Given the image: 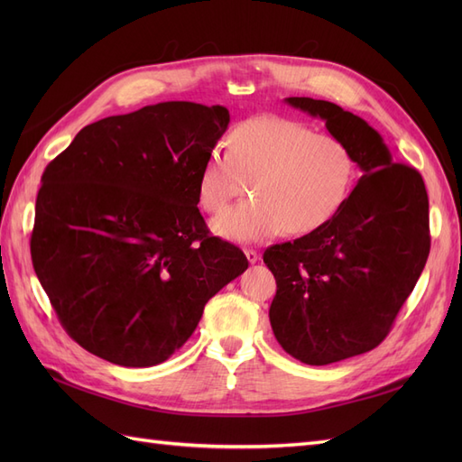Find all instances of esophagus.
<instances>
[{
    "label": "esophagus",
    "instance_id": "34e87169",
    "mask_svg": "<svg viewBox=\"0 0 462 462\" xmlns=\"http://www.w3.org/2000/svg\"><path fill=\"white\" fill-rule=\"evenodd\" d=\"M245 256H246V260H248L250 263H256V262L260 260V254L256 253L254 248H245Z\"/></svg>",
    "mask_w": 462,
    "mask_h": 462
}]
</instances>
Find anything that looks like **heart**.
I'll use <instances>...</instances> for the list:
<instances>
[{
  "label": "heart",
  "instance_id": "obj_1",
  "mask_svg": "<svg viewBox=\"0 0 462 462\" xmlns=\"http://www.w3.org/2000/svg\"><path fill=\"white\" fill-rule=\"evenodd\" d=\"M356 163L341 138L285 117H253L209 150L199 171V202L217 214L248 190L253 199L212 221L223 239L254 243L279 231L309 235L337 216L351 194Z\"/></svg>",
  "mask_w": 462,
  "mask_h": 462
}]
</instances>
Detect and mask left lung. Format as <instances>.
<instances>
[{
  "mask_svg": "<svg viewBox=\"0 0 462 462\" xmlns=\"http://www.w3.org/2000/svg\"><path fill=\"white\" fill-rule=\"evenodd\" d=\"M351 148L358 185L324 227L263 253L277 292L270 324L285 353L326 366L380 345L430 254L422 175L393 163L382 134L337 104L285 97Z\"/></svg>",
  "mask_w": 462,
  "mask_h": 462,
  "instance_id": "obj_1",
  "label": "left lung"
}]
</instances>
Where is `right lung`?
<instances>
[{
    "instance_id": "right-lung-1",
    "label": "right lung",
    "mask_w": 462,
    "mask_h": 462,
    "mask_svg": "<svg viewBox=\"0 0 462 462\" xmlns=\"http://www.w3.org/2000/svg\"><path fill=\"white\" fill-rule=\"evenodd\" d=\"M227 125L223 106L160 102L87 125L46 167L32 265L88 353L160 365L248 268L243 250L209 236L197 206L199 171Z\"/></svg>"
}]
</instances>
